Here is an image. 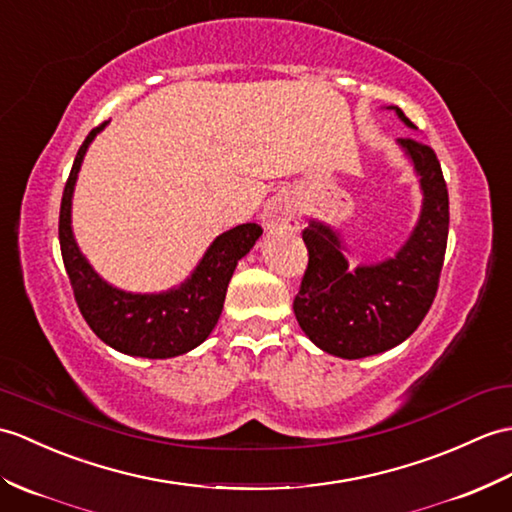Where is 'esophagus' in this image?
Returning a JSON list of instances; mask_svg holds the SVG:
<instances>
[{"label": "esophagus", "mask_w": 512, "mask_h": 512, "mask_svg": "<svg viewBox=\"0 0 512 512\" xmlns=\"http://www.w3.org/2000/svg\"><path fill=\"white\" fill-rule=\"evenodd\" d=\"M261 220L268 229H296L299 227V213H296L294 202L290 198H275L270 200Z\"/></svg>", "instance_id": "34e87169"}]
</instances>
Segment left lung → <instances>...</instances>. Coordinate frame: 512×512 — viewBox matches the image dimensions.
<instances>
[{"instance_id":"obj_1","label":"left lung","mask_w":512,"mask_h":512,"mask_svg":"<svg viewBox=\"0 0 512 512\" xmlns=\"http://www.w3.org/2000/svg\"><path fill=\"white\" fill-rule=\"evenodd\" d=\"M397 115L410 128L406 113ZM421 176L423 209L417 229L395 259L349 272L340 237L312 222L303 231L307 268L294 314L316 347L358 360L397 347L430 312L441 281L449 233V196L436 152L419 139H399Z\"/></svg>"}]
</instances>
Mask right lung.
<instances>
[{
	"mask_svg": "<svg viewBox=\"0 0 512 512\" xmlns=\"http://www.w3.org/2000/svg\"><path fill=\"white\" fill-rule=\"evenodd\" d=\"M104 126L106 122L95 126L82 141L63 189L61 216H58L63 264L80 314L102 342L139 358H174L198 347L216 327L237 261L251 251L264 229L248 222L216 237L192 279H187L178 290L130 294L111 288L80 255L71 233V194H74L80 163L91 139Z\"/></svg>",
	"mask_w": 512,
	"mask_h": 512,
	"instance_id": "add662e5",
	"label": "right lung"
}]
</instances>
